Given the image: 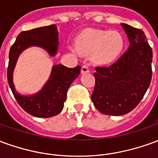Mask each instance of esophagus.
I'll return each mask as SVG.
<instances>
[{
	"label": "esophagus",
	"mask_w": 158,
	"mask_h": 158,
	"mask_svg": "<svg viewBox=\"0 0 158 158\" xmlns=\"http://www.w3.org/2000/svg\"><path fill=\"white\" fill-rule=\"evenodd\" d=\"M89 69L88 65H84L82 66V69H81V73H89Z\"/></svg>",
	"instance_id": "esophagus-1"
}]
</instances>
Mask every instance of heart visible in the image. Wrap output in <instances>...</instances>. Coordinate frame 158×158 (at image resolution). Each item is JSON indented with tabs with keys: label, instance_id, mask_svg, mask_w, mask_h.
<instances>
[{
	"label": "heart",
	"instance_id": "b5f03b06",
	"mask_svg": "<svg viewBox=\"0 0 158 158\" xmlns=\"http://www.w3.org/2000/svg\"><path fill=\"white\" fill-rule=\"evenodd\" d=\"M124 45L123 36L117 31L87 29L76 40V48L84 54L92 53L98 63H108L118 56Z\"/></svg>",
	"mask_w": 158,
	"mask_h": 158
}]
</instances>
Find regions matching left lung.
Masks as SVG:
<instances>
[{
  "label": "left lung",
  "instance_id": "1",
  "mask_svg": "<svg viewBox=\"0 0 158 158\" xmlns=\"http://www.w3.org/2000/svg\"><path fill=\"white\" fill-rule=\"evenodd\" d=\"M130 42L129 49L110 66L95 68L94 106L103 114L120 116L138 106L152 76V50L141 29L121 23Z\"/></svg>",
  "mask_w": 158,
  "mask_h": 158
}]
</instances>
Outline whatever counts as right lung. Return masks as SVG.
I'll list each match as a JSON object with an SVG mask.
<instances>
[{
    "label": "right lung",
    "instance_id": "right-lung-1",
    "mask_svg": "<svg viewBox=\"0 0 158 158\" xmlns=\"http://www.w3.org/2000/svg\"><path fill=\"white\" fill-rule=\"evenodd\" d=\"M58 32L55 24L23 31L19 34L9 52L7 80L12 94L23 109L38 118H51L62 112L70 85L79 76L80 66L69 69L63 65H55L48 82L35 95L23 96L16 91L12 83V72L19 54L29 46L36 45L45 49L51 56L57 51Z\"/></svg>",
    "mask_w": 158,
    "mask_h": 158
}]
</instances>
